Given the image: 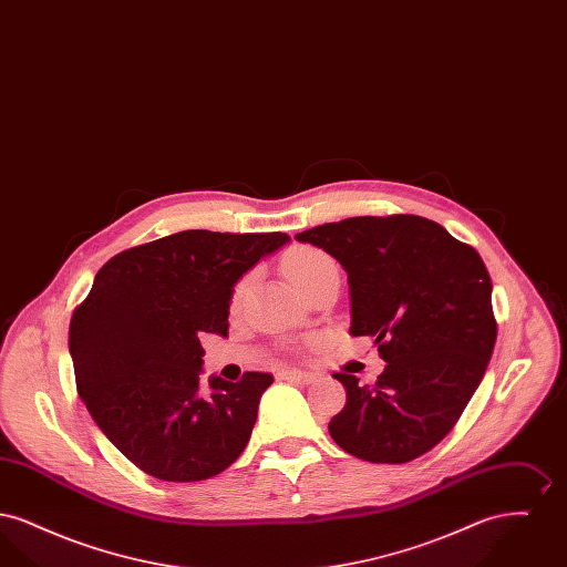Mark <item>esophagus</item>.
Returning <instances> with one entry per match:
<instances>
[{
  "label": "esophagus",
  "mask_w": 567,
  "mask_h": 567,
  "mask_svg": "<svg viewBox=\"0 0 567 567\" xmlns=\"http://www.w3.org/2000/svg\"><path fill=\"white\" fill-rule=\"evenodd\" d=\"M278 378L280 380H289V382H303V384H308V382H312L315 377L310 372H301V370H280Z\"/></svg>",
  "instance_id": "34e87169"
}]
</instances>
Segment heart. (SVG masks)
<instances>
[{
    "mask_svg": "<svg viewBox=\"0 0 567 567\" xmlns=\"http://www.w3.org/2000/svg\"><path fill=\"white\" fill-rule=\"evenodd\" d=\"M327 266H333V261H331L324 252H321V250L308 248V246L296 248V250L289 252V255L285 257V261H282L285 274L291 278V282L296 285L297 289L306 287V285H308L317 274H321ZM250 282H252V276H250V274L244 276V278H240V280L236 282V287H234V291H231V299H229V306H231L234 310H238V308L243 306L244 299L248 297Z\"/></svg>",
    "mask_w": 567,
    "mask_h": 567,
    "instance_id": "obj_1",
    "label": "heart"
}]
</instances>
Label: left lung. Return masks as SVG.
Instances as JSON below:
<instances>
[{
  "label": "left lung",
  "instance_id": "1",
  "mask_svg": "<svg viewBox=\"0 0 567 567\" xmlns=\"http://www.w3.org/2000/svg\"><path fill=\"white\" fill-rule=\"evenodd\" d=\"M336 257L351 285V336L386 361L374 384L338 372L347 405L329 433L352 457L408 463L457 425L497 338L476 248L416 215L352 216L296 236Z\"/></svg>",
  "mask_w": 567,
  "mask_h": 567
}]
</instances>
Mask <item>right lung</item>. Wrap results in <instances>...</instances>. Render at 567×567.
<instances>
[{"label":"right lung","instance_id":"add662e5","mask_svg":"<svg viewBox=\"0 0 567 567\" xmlns=\"http://www.w3.org/2000/svg\"><path fill=\"white\" fill-rule=\"evenodd\" d=\"M287 234L189 229L114 255L70 321L76 389L97 427L148 476L213 478L240 457L271 374L199 382V333L227 336L234 285Z\"/></svg>","mask_w":567,"mask_h":567}]
</instances>
